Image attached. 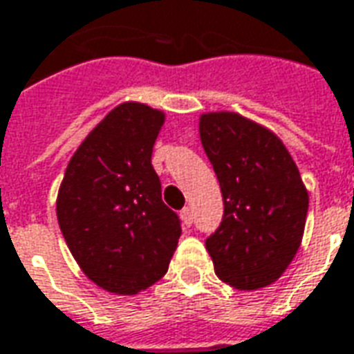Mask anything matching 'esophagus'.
<instances>
[{
  "label": "esophagus",
  "mask_w": 354,
  "mask_h": 354,
  "mask_svg": "<svg viewBox=\"0 0 354 354\" xmlns=\"http://www.w3.org/2000/svg\"><path fill=\"white\" fill-rule=\"evenodd\" d=\"M181 221H183V223H185V225H191L192 209L189 208V206H185V208L181 209Z\"/></svg>",
  "instance_id": "esophagus-1"
}]
</instances>
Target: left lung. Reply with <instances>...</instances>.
<instances>
[{
    "instance_id": "1",
    "label": "left lung",
    "mask_w": 354,
    "mask_h": 354,
    "mask_svg": "<svg viewBox=\"0 0 354 354\" xmlns=\"http://www.w3.org/2000/svg\"><path fill=\"white\" fill-rule=\"evenodd\" d=\"M201 140L223 196L206 239L221 281L252 291L277 281L301 247L308 192L277 136L233 111L201 115Z\"/></svg>"
}]
</instances>
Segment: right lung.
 <instances>
[{"instance_id": "1", "label": "right lung", "mask_w": 354, "mask_h": 354, "mask_svg": "<svg viewBox=\"0 0 354 354\" xmlns=\"http://www.w3.org/2000/svg\"><path fill=\"white\" fill-rule=\"evenodd\" d=\"M165 115L125 102L73 153L57 194V221L88 279L136 295L162 279L181 237V219L162 201L152 148Z\"/></svg>"}]
</instances>
